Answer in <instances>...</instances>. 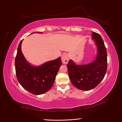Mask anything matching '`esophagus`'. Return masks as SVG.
Returning <instances> with one entry per match:
<instances>
[{
  "instance_id": "esophagus-1",
  "label": "esophagus",
  "mask_w": 122,
  "mask_h": 122,
  "mask_svg": "<svg viewBox=\"0 0 122 122\" xmlns=\"http://www.w3.org/2000/svg\"><path fill=\"white\" fill-rule=\"evenodd\" d=\"M69 59H70V56L68 54H65L63 55L61 57L62 63L64 64H67L68 62Z\"/></svg>"
}]
</instances>
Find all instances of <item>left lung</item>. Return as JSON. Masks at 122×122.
Here are the masks:
<instances>
[{
  "label": "left lung",
  "instance_id": "1",
  "mask_svg": "<svg viewBox=\"0 0 122 122\" xmlns=\"http://www.w3.org/2000/svg\"><path fill=\"white\" fill-rule=\"evenodd\" d=\"M92 39L97 46L96 59L86 65H76L70 60L67 65L68 75L71 82L81 90H90L100 83L105 77L107 68V50L102 36L92 32Z\"/></svg>",
  "mask_w": 122,
  "mask_h": 122
}]
</instances>
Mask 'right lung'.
<instances>
[{"label": "right lung", "mask_w": 122, "mask_h": 122, "mask_svg": "<svg viewBox=\"0 0 122 122\" xmlns=\"http://www.w3.org/2000/svg\"><path fill=\"white\" fill-rule=\"evenodd\" d=\"M22 41L18 46L15 61L17 80L23 88L29 92L36 95H41L53 86L55 77L61 65V58L47 61L39 66L31 65L22 52Z\"/></svg>", "instance_id": "1"}]
</instances>
